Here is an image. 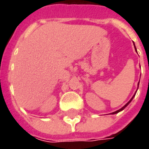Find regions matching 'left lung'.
Wrapping results in <instances>:
<instances>
[{"mask_svg": "<svg viewBox=\"0 0 149 149\" xmlns=\"http://www.w3.org/2000/svg\"><path fill=\"white\" fill-rule=\"evenodd\" d=\"M135 49H136V47H135ZM138 87H139V83H138ZM135 95H136V93H135L134 95H133V97H132V98H131V100H129V101H128V103H127V104H125V106H124V107H122V108H121V109H120L117 110V111H116V112H112V114H116V113H118L119 112H120V111H122V110H123V109H125V108H126V107H127V106H128V104L130 103V102H131L132 100V99H133V97H135Z\"/></svg>", "mask_w": 149, "mask_h": 149, "instance_id": "1", "label": "left lung"}]
</instances>
